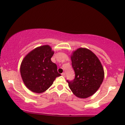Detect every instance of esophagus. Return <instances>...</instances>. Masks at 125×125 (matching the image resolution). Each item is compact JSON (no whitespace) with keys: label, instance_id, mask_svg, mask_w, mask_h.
I'll return each mask as SVG.
<instances>
[{"label":"esophagus","instance_id":"esophagus-1","mask_svg":"<svg viewBox=\"0 0 125 125\" xmlns=\"http://www.w3.org/2000/svg\"><path fill=\"white\" fill-rule=\"evenodd\" d=\"M61 75H62L63 77H65V73H61Z\"/></svg>","mask_w":125,"mask_h":125}]
</instances>
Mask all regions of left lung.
Here are the masks:
<instances>
[{
    "label": "left lung",
    "instance_id": "left-lung-1",
    "mask_svg": "<svg viewBox=\"0 0 125 125\" xmlns=\"http://www.w3.org/2000/svg\"><path fill=\"white\" fill-rule=\"evenodd\" d=\"M71 60L75 78L72 81L67 80L70 89L79 98L91 96L104 79V69L100 60L93 52L85 48L74 51Z\"/></svg>",
    "mask_w": 125,
    "mask_h": 125
}]
</instances>
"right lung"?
<instances>
[{"mask_svg": "<svg viewBox=\"0 0 125 125\" xmlns=\"http://www.w3.org/2000/svg\"><path fill=\"white\" fill-rule=\"evenodd\" d=\"M53 53L51 47L45 45L31 51L23 59L20 66L21 77L27 88L34 93L46 91L56 78L61 75L56 64L51 60Z\"/></svg>", "mask_w": 125, "mask_h": 125, "instance_id": "1", "label": "right lung"}]
</instances>
